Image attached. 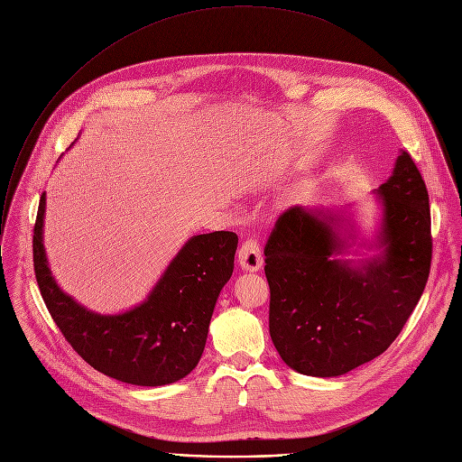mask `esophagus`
I'll return each mask as SVG.
<instances>
[{
    "label": "esophagus",
    "mask_w": 462,
    "mask_h": 462,
    "mask_svg": "<svg viewBox=\"0 0 462 462\" xmlns=\"http://www.w3.org/2000/svg\"><path fill=\"white\" fill-rule=\"evenodd\" d=\"M237 261L243 271L255 273L263 267V252L255 239H246L237 250Z\"/></svg>",
    "instance_id": "obj_1"
}]
</instances>
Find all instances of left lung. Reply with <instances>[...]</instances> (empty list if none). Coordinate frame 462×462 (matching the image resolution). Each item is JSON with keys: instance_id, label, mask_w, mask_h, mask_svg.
I'll return each instance as SVG.
<instances>
[{"instance_id": "obj_1", "label": "left lung", "mask_w": 462, "mask_h": 462, "mask_svg": "<svg viewBox=\"0 0 462 462\" xmlns=\"http://www.w3.org/2000/svg\"><path fill=\"white\" fill-rule=\"evenodd\" d=\"M382 221L362 261L340 259L355 241L331 208L285 210L265 245L269 328L282 360L309 376H340L380 356L417 307L431 267L424 179L408 152L376 189Z\"/></svg>"}]
</instances>
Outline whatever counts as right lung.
Instances as JSON below:
<instances>
[{"instance_id": "right-lung-1", "label": "right lung", "mask_w": 462, "mask_h": 462, "mask_svg": "<svg viewBox=\"0 0 462 462\" xmlns=\"http://www.w3.org/2000/svg\"><path fill=\"white\" fill-rule=\"evenodd\" d=\"M45 193L40 199L32 254L42 298L71 347L97 371L134 385H166L199 364L221 289L232 276L237 236H193L148 294L131 310L98 314L54 282L43 248Z\"/></svg>"}]
</instances>
